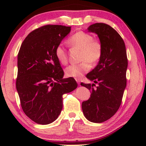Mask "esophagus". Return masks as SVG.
Masks as SVG:
<instances>
[{"label":"esophagus","mask_w":146,"mask_h":146,"mask_svg":"<svg viewBox=\"0 0 146 146\" xmlns=\"http://www.w3.org/2000/svg\"><path fill=\"white\" fill-rule=\"evenodd\" d=\"M76 82H77V83H78V85H80V80L79 79H76Z\"/></svg>","instance_id":"esophagus-1"}]
</instances>
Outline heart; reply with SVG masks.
<instances>
[{
  "label": "heart",
  "mask_w": 146,
  "mask_h": 146,
  "mask_svg": "<svg viewBox=\"0 0 146 146\" xmlns=\"http://www.w3.org/2000/svg\"><path fill=\"white\" fill-rule=\"evenodd\" d=\"M67 42L72 48L80 50V60L78 64H72L65 69V74L68 77L78 78L82 76L91 68L90 63L95 64L100 60L103 54L102 45L98 40L90 34L84 31H78L73 34ZM54 54L60 63L66 65L68 61L66 50L62 44L56 47Z\"/></svg>",
  "instance_id": "obj_1"
}]
</instances>
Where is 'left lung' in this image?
Segmentation results:
<instances>
[{"mask_svg": "<svg viewBox=\"0 0 146 146\" xmlns=\"http://www.w3.org/2000/svg\"><path fill=\"white\" fill-rule=\"evenodd\" d=\"M88 30L98 36L103 54L98 64L86 75L94 84L81 83L91 91L90 98L83 102L82 108L87 119L102 123L112 117L121 105L127 81L126 49L121 36L108 25L95 23Z\"/></svg>", "mask_w": 146, "mask_h": 146, "instance_id": "8db88e82", "label": "left lung"}]
</instances>
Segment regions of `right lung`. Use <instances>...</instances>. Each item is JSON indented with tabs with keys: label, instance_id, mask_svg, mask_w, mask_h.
I'll return each instance as SVG.
<instances>
[{
	"label": "right lung",
	"instance_id": "obj_1",
	"mask_svg": "<svg viewBox=\"0 0 146 146\" xmlns=\"http://www.w3.org/2000/svg\"><path fill=\"white\" fill-rule=\"evenodd\" d=\"M70 31V27L51 25L35 29L24 40L18 54L16 87L21 107L38 124L55 121L62 109V95L78 86L73 78H63L54 54Z\"/></svg>",
	"mask_w": 146,
	"mask_h": 146
}]
</instances>
